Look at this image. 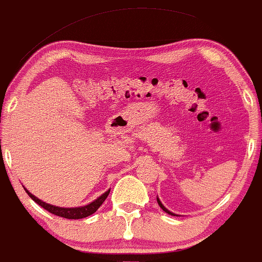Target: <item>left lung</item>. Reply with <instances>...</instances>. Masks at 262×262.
I'll use <instances>...</instances> for the list:
<instances>
[{
  "label": "left lung",
  "mask_w": 262,
  "mask_h": 262,
  "mask_svg": "<svg viewBox=\"0 0 262 262\" xmlns=\"http://www.w3.org/2000/svg\"><path fill=\"white\" fill-rule=\"evenodd\" d=\"M158 203H159V206H160V208H161V209H163V211H164V212H166V213H168V214H171V215H177V214H174V213H171L170 211H168V209H166V208H165V207H164V206H163V204H161V202H160V201H159V198H158Z\"/></svg>",
  "instance_id": "obj_1"
}]
</instances>
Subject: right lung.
Wrapping results in <instances>:
<instances>
[{"mask_svg": "<svg viewBox=\"0 0 262 262\" xmlns=\"http://www.w3.org/2000/svg\"><path fill=\"white\" fill-rule=\"evenodd\" d=\"M26 193L30 195V198L35 202V203H37L39 206H41L42 208L47 209L48 212L53 213V214L59 215V217H63V218H68V220H80V218H85V217H88V215L93 214V213L102 206V203L106 201V198L108 196V194H110V190H107L106 193L102 194L99 198H97L96 201L92 202V203L88 204V206L78 207V208H61V207L51 206V204H48V203H45V202H41L40 199H37L36 196L32 195L29 190H26Z\"/></svg>", "mask_w": 262, "mask_h": 262, "instance_id": "1", "label": "right lung"}]
</instances>
